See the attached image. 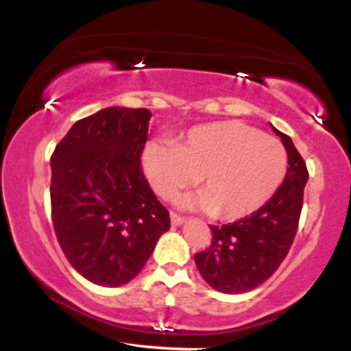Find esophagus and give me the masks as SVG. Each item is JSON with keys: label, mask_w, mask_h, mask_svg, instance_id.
<instances>
[{"label": "esophagus", "mask_w": 351, "mask_h": 351, "mask_svg": "<svg viewBox=\"0 0 351 351\" xmlns=\"http://www.w3.org/2000/svg\"><path fill=\"white\" fill-rule=\"evenodd\" d=\"M170 219H171V224H175V226H180V224H183L184 221H186V217L181 216V215H176V213H171Z\"/></svg>", "instance_id": "obj_1"}]
</instances>
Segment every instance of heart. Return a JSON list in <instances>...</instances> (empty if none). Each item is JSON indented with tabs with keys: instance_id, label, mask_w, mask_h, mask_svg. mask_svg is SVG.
Masks as SVG:
<instances>
[{
	"instance_id": "1",
	"label": "heart",
	"mask_w": 351,
	"mask_h": 351,
	"mask_svg": "<svg viewBox=\"0 0 351 351\" xmlns=\"http://www.w3.org/2000/svg\"><path fill=\"white\" fill-rule=\"evenodd\" d=\"M287 152L279 138L239 120L196 125L176 145L150 142L143 168L153 189L173 199L196 181L201 191L183 199L217 219H241L269 203L287 175Z\"/></svg>"
}]
</instances>
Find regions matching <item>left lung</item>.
Masks as SVG:
<instances>
[{
  "instance_id": "8db88e82",
  "label": "left lung",
  "mask_w": 351,
  "mask_h": 351,
  "mask_svg": "<svg viewBox=\"0 0 351 351\" xmlns=\"http://www.w3.org/2000/svg\"><path fill=\"white\" fill-rule=\"evenodd\" d=\"M274 132L280 136L289 156L284 183L271 201L252 215L223 226H211V245L195 254L203 279L219 292L243 293L259 287L277 271L297 234L308 180L307 165L291 136L277 128Z\"/></svg>"
}]
</instances>
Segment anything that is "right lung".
<instances>
[{
  "label": "right lung",
  "instance_id": "1",
  "mask_svg": "<svg viewBox=\"0 0 351 351\" xmlns=\"http://www.w3.org/2000/svg\"><path fill=\"white\" fill-rule=\"evenodd\" d=\"M147 108L108 107L72 125L51 156V213L72 267L104 287L143 269L170 213L142 171Z\"/></svg>",
  "mask_w": 351,
  "mask_h": 351
}]
</instances>
